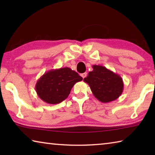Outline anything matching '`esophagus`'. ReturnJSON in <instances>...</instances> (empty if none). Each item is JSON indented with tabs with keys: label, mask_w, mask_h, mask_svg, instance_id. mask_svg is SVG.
<instances>
[{
	"label": "esophagus",
	"mask_w": 155,
	"mask_h": 155,
	"mask_svg": "<svg viewBox=\"0 0 155 155\" xmlns=\"http://www.w3.org/2000/svg\"><path fill=\"white\" fill-rule=\"evenodd\" d=\"M81 77H83V78H85L86 77H87V73H86V72L83 73V74H81Z\"/></svg>",
	"instance_id": "esophagus-1"
}]
</instances>
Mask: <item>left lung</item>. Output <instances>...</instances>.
<instances>
[{
    "label": "left lung",
    "mask_w": 155,
    "mask_h": 155,
    "mask_svg": "<svg viewBox=\"0 0 155 155\" xmlns=\"http://www.w3.org/2000/svg\"><path fill=\"white\" fill-rule=\"evenodd\" d=\"M93 70L83 79L87 83L95 98L107 103L117 99L124 90L122 77L102 65H92Z\"/></svg>",
    "instance_id": "8db88e82"
}]
</instances>
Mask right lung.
<instances>
[{
	"mask_svg": "<svg viewBox=\"0 0 155 155\" xmlns=\"http://www.w3.org/2000/svg\"><path fill=\"white\" fill-rule=\"evenodd\" d=\"M83 78L70 68L52 69L46 72L37 81V94L44 102L55 104L69 96L73 86Z\"/></svg>",
	"mask_w": 155,
	"mask_h": 155,
	"instance_id": "obj_1",
	"label": "right lung"
}]
</instances>
